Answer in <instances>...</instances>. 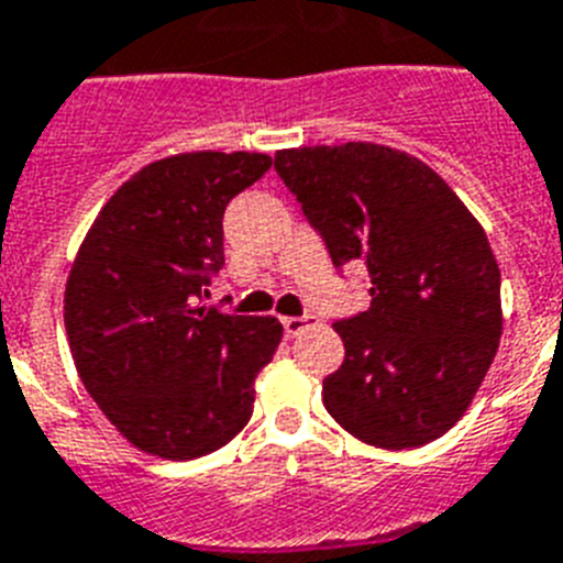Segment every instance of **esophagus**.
<instances>
[{"label":"esophagus","instance_id":"obj_1","mask_svg":"<svg viewBox=\"0 0 563 563\" xmlns=\"http://www.w3.org/2000/svg\"><path fill=\"white\" fill-rule=\"evenodd\" d=\"M282 324H285L287 336H299L301 331H308L310 324H313V316H285Z\"/></svg>","mask_w":563,"mask_h":563}]
</instances>
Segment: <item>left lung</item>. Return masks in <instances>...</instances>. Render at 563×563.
<instances>
[{
    "label": "left lung",
    "mask_w": 563,
    "mask_h": 563,
    "mask_svg": "<svg viewBox=\"0 0 563 563\" xmlns=\"http://www.w3.org/2000/svg\"><path fill=\"white\" fill-rule=\"evenodd\" d=\"M276 172L333 264L368 267L371 305L333 322L345 362L328 415L376 449L443 438L498 354L500 271L477 218L438 172L379 143L276 152Z\"/></svg>",
    "instance_id": "left-lung-1"
}]
</instances>
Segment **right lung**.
Returning <instances> with one entry per match:
<instances>
[{"label":"right lung","mask_w":563,"mask_h":563,"mask_svg":"<svg viewBox=\"0 0 563 563\" xmlns=\"http://www.w3.org/2000/svg\"><path fill=\"white\" fill-rule=\"evenodd\" d=\"M262 152H184L143 166L86 232L65 331L86 391L134 449L195 460L253 417L255 376L282 342L273 316L201 308L224 267L227 203L271 169Z\"/></svg>","instance_id":"add662e5"}]
</instances>
